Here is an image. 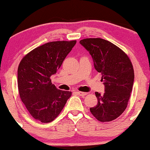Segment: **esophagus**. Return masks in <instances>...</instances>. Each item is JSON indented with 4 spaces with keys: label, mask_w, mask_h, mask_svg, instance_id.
Here are the masks:
<instances>
[{
    "label": "esophagus",
    "mask_w": 150,
    "mask_h": 150,
    "mask_svg": "<svg viewBox=\"0 0 150 150\" xmlns=\"http://www.w3.org/2000/svg\"><path fill=\"white\" fill-rule=\"evenodd\" d=\"M76 93L81 96H85L87 94V93H85V92H82V91H77Z\"/></svg>",
    "instance_id": "1"
}]
</instances>
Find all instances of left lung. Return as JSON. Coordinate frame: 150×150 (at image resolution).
<instances>
[{
	"label": "left lung",
	"mask_w": 150,
	"mask_h": 150,
	"mask_svg": "<svg viewBox=\"0 0 150 150\" xmlns=\"http://www.w3.org/2000/svg\"><path fill=\"white\" fill-rule=\"evenodd\" d=\"M93 59L96 70L102 74L104 93L96 92L98 104L90 108L102 122L115 120L126 110L134 83L132 63L122 50L107 40L87 38L80 41Z\"/></svg>",
	"instance_id": "obj_1"
}]
</instances>
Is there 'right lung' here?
<instances>
[{
  "label": "right lung",
  "instance_id": "1",
  "mask_svg": "<svg viewBox=\"0 0 150 150\" xmlns=\"http://www.w3.org/2000/svg\"><path fill=\"white\" fill-rule=\"evenodd\" d=\"M76 41L46 43L30 51L20 61L18 87L26 109L36 120L49 123L63 110L71 92L58 89L50 76L57 73Z\"/></svg>",
  "mask_w": 150,
  "mask_h": 150
}]
</instances>
